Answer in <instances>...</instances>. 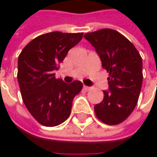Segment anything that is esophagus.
Segmentation results:
<instances>
[{
  "mask_svg": "<svg viewBox=\"0 0 157 157\" xmlns=\"http://www.w3.org/2000/svg\"><path fill=\"white\" fill-rule=\"evenodd\" d=\"M83 89H84L85 91H90V90H92V87H89V86L83 85Z\"/></svg>",
  "mask_w": 157,
  "mask_h": 157,
  "instance_id": "34e87169",
  "label": "esophagus"
}]
</instances>
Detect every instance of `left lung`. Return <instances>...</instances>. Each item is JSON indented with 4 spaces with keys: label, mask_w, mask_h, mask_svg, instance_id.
<instances>
[{
    "label": "left lung",
    "mask_w": 157,
    "mask_h": 157,
    "mask_svg": "<svg viewBox=\"0 0 157 157\" xmlns=\"http://www.w3.org/2000/svg\"><path fill=\"white\" fill-rule=\"evenodd\" d=\"M84 38L109 73V89L104 91V100L95 105V114L106 124H118L131 114L138 102L143 83L142 57L127 38L112 29L87 33Z\"/></svg>",
    "instance_id": "obj_1"
}]
</instances>
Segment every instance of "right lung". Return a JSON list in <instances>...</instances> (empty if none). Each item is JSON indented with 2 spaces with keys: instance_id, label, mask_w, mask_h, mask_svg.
Returning a JSON list of instances; mask_svg holds the SVG:
<instances>
[{
  "instance_id": "right-lung-1",
  "label": "right lung",
  "mask_w": 157,
  "mask_h": 157,
  "mask_svg": "<svg viewBox=\"0 0 157 157\" xmlns=\"http://www.w3.org/2000/svg\"><path fill=\"white\" fill-rule=\"evenodd\" d=\"M82 34H42L31 41L18 57L17 78L22 101L33 118L44 126L59 125L69 117L73 100L82 88L80 81L66 83L53 74Z\"/></svg>"
}]
</instances>
